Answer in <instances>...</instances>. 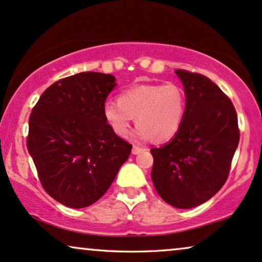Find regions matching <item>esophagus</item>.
I'll list each match as a JSON object with an SVG mask.
<instances>
[{"label":"esophagus","instance_id":"34e87169","mask_svg":"<svg viewBox=\"0 0 262 262\" xmlns=\"http://www.w3.org/2000/svg\"><path fill=\"white\" fill-rule=\"evenodd\" d=\"M143 150H145V149L142 148V147H138V145H134V147H132V154H134V155H137Z\"/></svg>","mask_w":262,"mask_h":262}]
</instances>
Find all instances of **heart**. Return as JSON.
Segmentation results:
<instances>
[{
    "instance_id": "b5f03b06",
    "label": "heart",
    "mask_w": 262,
    "mask_h": 262,
    "mask_svg": "<svg viewBox=\"0 0 262 262\" xmlns=\"http://www.w3.org/2000/svg\"><path fill=\"white\" fill-rule=\"evenodd\" d=\"M185 94L174 83L143 84L125 90L118 102H107L103 117L111 130L119 137H126L131 123L138 125L135 137L155 142L172 139L185 117Z\"/></svg>"
}]
</instances>
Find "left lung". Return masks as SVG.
Segmentation results:
<instances>
[{"label": "left lung", "mask_w": 262, "mask_h": 262, "mask_svg": "<svg viewBox=\"0 0 262 262\" xmlns=\"http://www.w3.org/2000/svg\"><path fill=\"white\" fill-rule=\"evenodd\" d=\"M186 98L183 124L167 144L152 148L151 179L159 195L188 209L213 198L229 176L239 142L232 102L209 78L177 70Z\"/></svg>", "instance_id": "left-lung-1"}]
</instances>
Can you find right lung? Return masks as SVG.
I'll return each instance as SVG.
<instances>
[{
	"instance_id": "right-lung-1",
	"label": "right lung",
	"mask_w": 262,
	"mask_h": 262,
	"mask_svg": "<svg viewBox=\"0 0 262 262\" xmlns=\"http://www.w3.org/2000/svg\"><path fill=\"white\" fill-rule=\"evenodd\" d=\"M115 77L81 72L52 84L29 119L27 150L43 189L70 208H84L110 189L132 145L103 117Z\"/></svg>"
}]
</instances>
